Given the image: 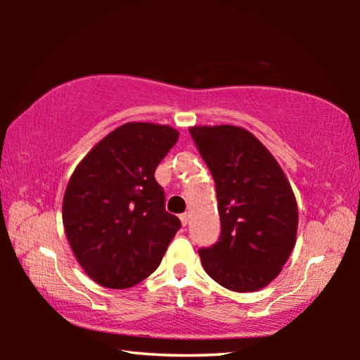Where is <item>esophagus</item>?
I'll return each instance as SVG.
<instances>
[{"mask_svg":"<svg viewBox=\"0 0 360 360\" xmlns=\"http://www.w3.org/2000/svg\"><path fill=\"white\" fill-rule=\"evenodd\" d=\"M179 219H181V224L186 227L187 222H188V214H187V212H182V214L179 216Z\"/></svg>","mask_w":360,"mask_h":360,"instance_id":"34e87169","label":"esophagus"}]
</instances>
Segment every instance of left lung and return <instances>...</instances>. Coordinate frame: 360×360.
<instances>
[{"instance_id":"8db88e82","label":"left lung","mask_w":360,"mask_h":360,"mask_svg":"<svg viewBox=\"0 0 360 360\" xmlns=\"http://www.w3.org/2000/svg\"><path fill=\"white\" fill-rule=\"evenodd\" d=\"M216 182L221 236L198 251L224 288L254 292L270 284L295 246L298 210L281 167L251 131L233 125L192 127Z\"/></svg>"}]
</instances>
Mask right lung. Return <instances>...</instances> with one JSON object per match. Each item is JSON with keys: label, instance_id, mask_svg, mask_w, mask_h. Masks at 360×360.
Here are the masks:
<instances>
[{"label": "right lung", "instance_id": "obj_1", "mask_svg": "<svg viewBox=\"0 0 360 360\" xmlns=\"http://www.w3.org/2000/svg\"><path fill=\"white\" fill-rule=\"evenodd\" d=\"M178 138L168 125L129 122L76 167L63 197V225L95 283L127 289L160 265L181 221L165 210L154 173Z\"/></svg>", "mask_w": 360, "mask_h": 360}]
</instances>
